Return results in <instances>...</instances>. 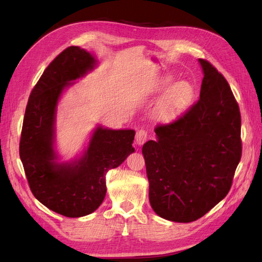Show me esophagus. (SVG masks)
I'll return each instance as SVG.
<instances>
[{
    "mask_svg": "<svg viewBox=\"0 0 262 262\" xmlns=\"http://www.w3.org/2000/svg\"><path fill=\"white\" fill-rule=\"evenodd\" d=\"M147 137H148L147 130H145V129H143V128H141V129H138V130L136 132L135 142H136V144H138V145H143V144L147 141Z\"/></svg>",
    "mask_w": 262,
    "mask_h": 262,
    "instance_id": "esophagus-1",
    "label": "esophagus"
}]
</instances>
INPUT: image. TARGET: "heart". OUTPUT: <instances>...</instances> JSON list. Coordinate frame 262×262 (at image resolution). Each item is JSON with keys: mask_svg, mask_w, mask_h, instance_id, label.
<instances>
[{"mask_svg": "<svg viewBox=\"0 0 262 262\" xmlns=\"http://www.w3.org/2000/svg\"><path fill=\"white\" fill-rule=\"evenodd\" d=\"M171 83V79L168 77L161 83L160 88L165 89ZM194 90L193 86L189 82L180 81L174 83L172 85L168 92L165 93L163 99L161 100L159 105V111L162 118L169 119L173 118L177 115H179L185 110L188 104L191 102L193 98Z\"/></svg>", "mask_w": 262, "mask_h": 262, "instance_id": "obj_1", "label": "heart"}]
</instances>
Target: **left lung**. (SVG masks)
I'll use <instances>...</instances> for the list:
<instances>
[{
	"label": "left lung",
	"instance_id": "left-lung-1",
	"mask_svg": "<svg viewBox=\"0 0 262 262\" xmlns=\"http://www.w3.org/2000/svg\"><path fill=\"white\" fill-rule=\"evenodd\" d=\"M200 98L143 145L149 203L159 216L193 222L229 193L242 155L241 114L225 77L205 59Z\"/></svg>",
	"mask_w": 262,
	"mask_h": 262
}]
</instances>
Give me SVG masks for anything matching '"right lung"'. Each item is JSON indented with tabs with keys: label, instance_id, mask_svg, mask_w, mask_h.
Returning <instances> with one entry per match:
<instances>
[{
	"label": "right lung",
	"instance_id": "right-lung-1",
	"mask_svg": "<svg viewBox=\"0 0 262 262\" xmlns=\"http://www.w3.org/2000/svg\"><path fill=\"white\" fill-rule=\"evenodd\" d=\"M97 60L90 53L71 46L43 71L32 89L20 138V159L30 190L47 208L66 217L93 213L103 202L105 173L119 166L135 151V132L99 126L82 158L57 163L54 152L55 116L63 90L93 70Z\"/></svg>",
	"mask_w": 262,
	"mask_h": 262
}]
</instances>
